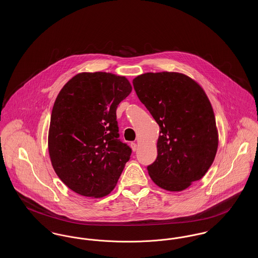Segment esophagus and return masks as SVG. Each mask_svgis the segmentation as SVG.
I'll return each mask as SVG.
<instances>
[{"mask_svg": "<svg viewBox=\"0 0 258 258\" xmlns=\"http://www.w3.org/2000/svg\"><path fill=\"white\" fill-rule=\"evenodd\" d=\"M131 147L133 149V151L135 152V151H136V149H137V144L135 143V142H132V143H131Z\"/></svg>", "mask_w": 258, "mask_h": 258, "instance_id": "34e87169", "label": "esophagus"}]
</instances>
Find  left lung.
<instances>
[{"label":"left lung","mask_w":258,"mask_h":258,"mask_svg":"<svg viewBox=\"0 0 258 258\" xmlns=\"http://www.w3.org/2000/svg\"><path fill=\"white\" fill-rule=\"evenodd\" d=\"M133 83L160 125L158 157L148 173L161 188L182 191L200 180L215 160L219 134L212 104L203 88L184 74L147 73Z\"/></svg>","instance_id":"8db88e82"}]
</instances>
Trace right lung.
Wrapping results in <instances>:
<instances>
[{"label":"right lung","mask_w":258,"mask_h":258,"mask_svg":"<svg viewBox=\"0 0 258 258\" xmlns=\"http://www.w3.org/2000/svg\"><path fill=\"white\" fill-rule=\"evenodd\" d=\"M133 90L110 73L76 74L53 105L48 132L52 166L61 182L83 197H106L116 186L132 149L119 139L116 110Z\"/></svg>","instance_id":"obj_1"}]
</instances>
